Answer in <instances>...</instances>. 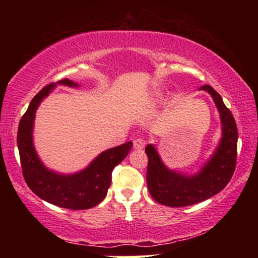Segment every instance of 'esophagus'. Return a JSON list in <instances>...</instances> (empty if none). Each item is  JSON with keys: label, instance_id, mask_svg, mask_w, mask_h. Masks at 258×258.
I'll list each match as a JSON object with an SVG mask.
<instances>
[{"label": "esophagus", "instance_id": "obj_1", "mask_svg": "<svg viewBox=\"0 0 258 258\" xmlns=\"http://www.w3.org/2000/svg\"><path fill=\"white\" fill-rule=\"evenodd\" d=\"M133 147H134V149H137V150H142L143 148H145V142H143L142 139L138 138V139L134 140Z\"/></svg>", "mask_w": 258, "mask_h": 258}]
</instances>
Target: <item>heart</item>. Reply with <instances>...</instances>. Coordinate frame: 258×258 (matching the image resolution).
Returning a JSON list of instances; mask_svg holds the SVG:
<instances>
[{
	"label": "heart",
	"instance_id": "heart-1",
	"mask_svg": "<svg viewBox=\"0 0 258 258\" xmlns=\"http://www.w3.org/2000/svg\"><path fill=\"white\" fill-rule=\"evenodd\" d=\"M160 93H158V92H154L151 94V97H150V101L151 102H158L159 101V99H160Z\"/></svg>",
	"mask_w": 258,
	"mask_h": 258
}]
</instances>
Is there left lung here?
Returning a JSON list of instances; mask_svg holds the SVG:
<instances>
[{"label":"left lung","mask_w":258,"mask_h":258,"mask_svg":"<svg viewBox=\"0 0 258 258\" xmlns=\"http://www.w3.org/2000/svg\"><path fill=\"white\" fill-rule=\"evenodd\" d=\"M200 90L211 94L220 113L222 137L215 151L195 174H185L168 168L154 145L146 147L148 156L147 184L157 203L168 207H184L202 203L217 195L233 175L237 163L238 128L232 113L212 86Z\"/></svg>","instance_id":"1"}]
</instances>
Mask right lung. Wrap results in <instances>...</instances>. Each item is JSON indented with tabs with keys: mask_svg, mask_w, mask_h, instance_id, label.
<instances>
[{
	"mask_svg": "<svg viewBox=\"0 0 258 258\" xmlns=\"http://www.w3.org/2000/svg\"><path fill=\"white\" fill-rule=\"evenodd\" d=\"M56 85L80 87L78 83L61 80L42 89L30 101L27 111L21 117L17 143L26 183L37 197L58 207L83 211L97 206L107 196L111 184V172L125 159L133 142H126L104 150L82 171L62 174L47 168L34 147V123L41 102Z\"/></svg>",
	"mask_w": 258,
	"mask_h": 258,
	"instance_id": "1",
	"label": "right lung"
}]
</instances>
